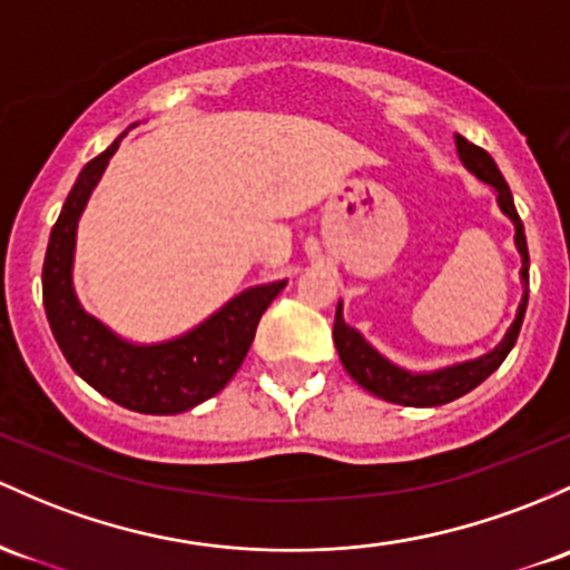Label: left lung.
<instances>
[{"instance_id":"8db88e82","label":"left lung","mask_w":570,"mask_h":570,"mask_svg":"<svg viewBox=\"0 0 570 570\" xmlns=\"http://www.w3.org/2000/svg\"><path fill=\"white\" fill-rule=\"evenodd\" d=\"M454 142H458V154L462 165H465V170L473 173L479 180H484V184H490L492 189L498 191L500 210L514 222V243H517L519 256H522V271H519V278H522L524 284V295L519 299L514 322H511V327L505 330L503 341H500L492 352L481 354L476 360H465V362H458V365L438 367V371H428V373L405 371V367H400L395 362L386 360L384 354H379L376 348L362 337L360 330L348 327V324L343 322V303H337L333 341H335L337 354H341L343 367H346L348 376H352L362 390H367L371 395L390 400V403H397V405H416V409L419 405H443V403H452V400H458L462 395H468L471 390H476L481 381L498 371L500 362H503L511 348H514L519 330H522L524 308H528V278H530L528 240H524V227L522 222H519L509 184H505L503 175H500L495 159H492L484 148L473 146V142H468L465 137L460 135L454 137Z\"/></svg>"}]
</instances>
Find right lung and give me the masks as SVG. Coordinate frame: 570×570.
Here are the masks:
<instances>
[{"instance_id": "obj_1", "label": "right lung", "mask_w": 570, "mask_h": 570, "mask_svg": "<svg viewBox=\"0 0 570 570\" xmlns=\"http://www.w3.org/2000/svg\"><path fill=\"white\" fill-rule=\"evenodd\" d=\"M121 137L94 156L67 194L42 265V305L61 354L99 395L137 414H180L229 384L252 348L256 324L286 281L252 286L197 327L159 343H132L91 316L75 295V237Z\"/></svg>"}]
</instances>
